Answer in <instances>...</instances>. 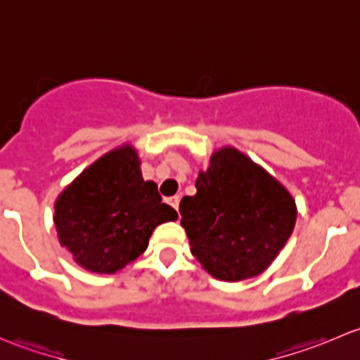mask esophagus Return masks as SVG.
<instances>
[{"label": "esophagus", "mask_w": 360, "mask_h": 360, "mask_svg": "<svg viewBox=\"0 0 360 360\" xmlns=\"http://www.w3.org/2000/svg\"><path fill=\"white\" fill-rule=\"evenodd\" d=\"M179 195H174V197H170V198H167V203H169L170 207H174V209L177 210V207H179Z\"/></svg>", "instance_id": "esophagus-1"}]
</instances>
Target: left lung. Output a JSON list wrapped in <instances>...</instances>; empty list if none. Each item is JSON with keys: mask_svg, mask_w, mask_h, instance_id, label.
I'll return each instance as SVG.
<instances>
[{"mask_svg": "<svg viewBox=\"0 0 360 360\" xmlns=\"http://www.w3.org/2000/svg\"><path fill=\"white\" fill-rule=\"evenodd\" d=\"M197 193L179 203L190 250L217 281L257 277L281 254L296 224L288 188L233 146L210 155Z\"/></svg>", "mask_w": 360, "mask_h": 360, "instance_id": "left-lung-1", "label": "left lung"}]
</instances>
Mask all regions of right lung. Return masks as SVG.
Listing matches in <instances>:
<instances>
[{
  "label": "right lung",
  "mask_w": 360,
  "mask_h": 360,
  "mask_svg": "<svg viewBox=\"0 0 360 360\" xmlns=\"http://www.w3.org/2000/svg\"><path fill=\"white\" fill-rule=\"evenodd\" d=\"M177 212L144 181L141 158L130 143L90 163L53 203L60 245L92 274H116L136 261L155 228L176 221Z\"/></svg>",
  "instance_id": "right-lung-1"
}]
</instances>
